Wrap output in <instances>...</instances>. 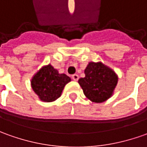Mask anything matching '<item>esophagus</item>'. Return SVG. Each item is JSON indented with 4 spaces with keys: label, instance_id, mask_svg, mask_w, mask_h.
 Returning <instances> with one entry per match:
<instances>
[{
    "label": "esophagus",
    "instance_id": "34e87169",
    "mask_svg": "<svg viewBox=\"0 0 147 147\" xmlns=\"http://www.w3.org/2000/svg\"><path fill=\"white\" fill-rule=\"evenodd\" d=\"M71 78H72V80H75V81H77L78 80H79V76H78L77 74H74L71 76Z\"/></svg>",
    "mask_w": 147,
    "mask_h": 147
}]
</instances>
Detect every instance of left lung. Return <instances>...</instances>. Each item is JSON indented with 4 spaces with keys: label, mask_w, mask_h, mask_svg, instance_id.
<instances>
[{
    "label": "left lung",
    "mask_w": 147,
    "mask_h": 147,
    "mask_svg": "<svg viewBox=\"0 0 147 147\" xmlns=\"http://www.w3.org/2000/svg\"><path fill=\"white\" fill-rule=\"evenodd\" d=\"M84 74L85 77L80 78L78 83L87 98L92 102L101 103L111 97L118 77L110 67L101 62H90Z\"/></svg>",
    "instance_id": "1"
}]
</instances>
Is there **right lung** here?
Here are the masks:
<instances>
[{
    "label": "right lung",
    "instance_id": "obj_1",
    "mask_svg": "<svg viewBox=\"0 0 147 147\" xmlns=\"http://www.w3.org/2000/svg\"><path fill=\"white\" fill-rule=\"evenodd\" d=\"M71 78L65 74H59L51 64L42 67L31 80L32 89L38 98L45 102H52L62 94Z\"/></svg>",
    "mask_w": 147,
    "mask_h": 147
}]
</instances>
